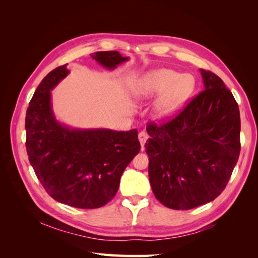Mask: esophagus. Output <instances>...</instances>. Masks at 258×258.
Wrapping results in <instances>:
<instances>
[{"label": "esophagus", "instance_id": "34e87169", "mask_svg": "<svg viewBox=\"0 0 258 258\" xmlns=\"http://www.w3.org/2000/svg\"><path fill=\"white\" fill-rule=\"evenodd\" d=\"M147 139H148V135L146 134L145 131H141V132H140V134H139V141H140V144H141V146H142V151H143L144 144H145Z\"/></svg>", "mask_w": 258, "mask_h": 258}]
</instances>
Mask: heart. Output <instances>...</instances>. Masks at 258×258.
I'll use <instances>...</instances> for the list:
<instances>
[{
  "label": "heart",
  "instance_id": "obj_1",
  "mask_svg": "<svg viewBox=\"0 0 258 258\" xmlns=\"http://www.w3.org/2000/svg\"><path fill=\"white\" fill-rule=\"evenodd\" d=\"M196 87L194 76L181 74L174 70L157 69L140 77L134 87V95L141 100L161 95L154 105L155 115L167 118L181 108Z\"/></svg>",
  "mask_w": 258,
  "mask_h": 258
}]
</instances>
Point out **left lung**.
<instances>
[{
  "mask_svg": "<svg viewBox=\"0 0 258 258\" xmlns=\"http://www.w3.org/2000/svg\"><path fill=\"white\" fill-rule=\"evenodd\" d=\"M200 72L205 90L173 118L146 128L152 189L173 210L194 209L220 196L240 154L238 103L216 74Z\"/></svg>",
  "mask_w": 258,
  "mask_h": 258,
  "instance_id": "8db88e82",
  "label": "left lung"
}]
</instances>
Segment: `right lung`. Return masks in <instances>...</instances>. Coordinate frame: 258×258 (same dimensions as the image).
I'll return each mask as SVG.
<instances>
[{"label": "right lung", "instance_id": "add662e5", "mask_svg": "<svg viewBox=\"0 0 258 258\" xmlns=\"http://www.w3.org/2000/svg\"><path fill=\"white\" fill-rule=\"evenodd\" d=\"M92 59L113 70L127 61L118 51H97ZM67 64L46 75L26 114L29 161L45 190L61 204L97 209L118 190L123 170L141 150L138 130L72 129L56 120L50 90L69 74Z\"/></svg>", "mask_w": 258, "mask_h": 258}]
</instances>
